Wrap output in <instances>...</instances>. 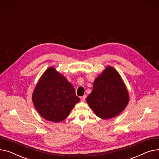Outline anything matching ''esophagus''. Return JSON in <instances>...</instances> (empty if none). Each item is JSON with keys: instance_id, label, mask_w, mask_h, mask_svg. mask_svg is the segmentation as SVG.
Here are the masks:
<instances>
[{"instance_id": "esophagus-1", "label": "esophagus", "mask_w": 159, "mask_h": 159, "mask_svg": "<svg viewBox=\"0 0 159 159\" xmlns=\"http://www.w3.org/2000/svg\"><path fill=\"white\" fill-rule=\"evenodd\" d=\"M86 98H87V95H84V96H83L82 97H81V101H83V102L85 101V99H86Z\"/></svg>"}]
</instances>
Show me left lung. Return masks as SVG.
<instances>
[{
    "mask_svg": "<svg viewBox=\"0 0 159 159\" xmlns=\"http://www.w3.org/2000/svg\"><path fill=\"white\" fill-rule=\"evenodd\" d=\"M129 96L119 74L108 67L94 81L87 102L96 115L107 119L118 116L127 106Z\"/></svg>",
    "mask_w": 159,
    "mask_h": 159,
    "instance_id": "obj_1",
    "label": "left lung"
}]
</instances>
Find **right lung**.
<instances>
[{
	"mask_svg": "<svg viewBox=\"0 0 159 159\" xmlns=\"http://www.w3.org/2000/svg\"><path fill=\"white\" fill-rule=\"evenodd\" d=\"M32 99L44 119L58 123L67 118L80 98L67 80L50 67L36 85Z\"/></svg>",
	"mask_w": 159,
	"mask_h": 159,
	"instance_id": "obj_1",
	"label": "right lung"
}]
</instances>
